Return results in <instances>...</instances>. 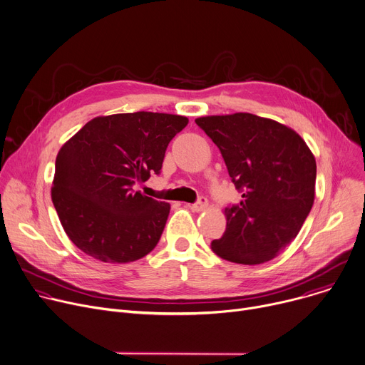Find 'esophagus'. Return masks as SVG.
<instances>
[{
    "label": "esophagus",
    "instance_id": "esophagus-1",
    "mask_svg": "<svg viewBox=\"0 0 365 365\" xmlns=\"http://www.w3.org/2000/svg\"><path fill=\"white\" fill-rule=\"evenodd\" d=\"M189 207H190L192 211H195V212L205 211L206 207H207V199H206V197H199V199H197V202H195V203L189 205Z\"/></svg>",
    "mask_w": 365,
    "mask_h": 365
}]
</instances>
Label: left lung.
I'll return each instance as SVG.
<instances>
[{
  "mask_svg": "<svg viewBox=\"0 0 365 365\" xmlns=\"http://www.w3.org/2000/svg\"><path fill=\"white\" fill-rule=\"evenodd\" d=\"M195 123L220 148L242 193L225 207L227 228L212 251L237 264H262L299 234L315 200L317 162L290 127L248 113L210 115Z\"/></svg>",
  "mask_w": 365,
  "mask_h": 365,
  "instance_id": "left-lung-1",
  "label": "left lung"
}]
</instances>
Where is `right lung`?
Listing matches in <instances>:
<instances>
[{"label":"right lung","instance_id":"right-lung-1","mask_svg":"<svg viewBox=\"0 0 365 365\" xmlns=\"http://www.w3.org/2000/svg\"><path fill=\"white\" fill-rule=\"evenodd\" d=\"M189 120L163 113L96 117L58 153L51 200L71 241L103 263L124 264L158 245L170 205L134 192L159 175Z\"/></svg>","mask_w":365,"mask_h":365}]
</instances>
